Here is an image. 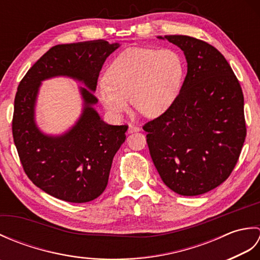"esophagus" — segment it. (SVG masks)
Wrapping results in <instances>:
<instances>
[{
  "mask_svg": "<svg viewBox=\"0 0 260 260\" xmlns=\"http://www.w3.org/2000/svg\"><path fill=\"white\" fill-rule=\"evenodd\" d=\"M141 131V128L139 126H135V125H129L128 126V133H134V132H139Z\"/></svg>",
  "mask_w": 260,
  "mask_h": 260,
  "instance_id": "34e87169",
  "label": "esophagus"
}]
</instances>
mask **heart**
Returning a JSON list of instances; mask_svg holds the SVG:
<instances>
[{
    "mask_svg": "<svg viewBox=\"0 0 260 260\" xmlns=\"http://www.w3.org/2000/svg\"><path fill=\"white\" fill-rule=\"evenodd\" d=\"M184 62L173 49L131 48L114 59L106 71V81L97 88V97L115 117L133 105L148 117L167 110L181 89Z\"/></svg>",
    "mask_w": 260,
    "mask_h": 260,
    "instance_id": "1",
    "label": "heart"
}]
</instances>
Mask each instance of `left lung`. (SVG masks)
<instances>
[{"instance_id":"8db88e82","label":"left lung","mask_w":260,"mask_h":260,"mask_svg":"<svg viewBox=\"0 0 260 260\" xmlns=\"http://www.w3.org/2000/svg\"><path fill=\"white\" fill-rule=\"evenodd\" d=\"M178 46L187 73L172 105L147 121L146 142L164 184L181 196H199L229 178L247 129L244 93L217 49L187 36H165Z\"/></svg>"}]
</instances>
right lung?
I'll list each match as a JSON object with an SVG mask.
<instances>
[{
    "label": "right lung",
    "instance_id": "obj_1",
    "mask_svg": "<svg viewBox=\"0 0 260 260\" xmlns=\"http://www.w3.org/2000/svg\"><path fill=\"white\" fill-rule=\"evenodd\" d=\"M119 47L105 40L58 45L47 51L20 81L14 99L12 133L20 161L33 184L60 200L84 203L106 189L116 152L126 139L127 125H109L92 105L105 60ZM67 75L82 81L84 109L67 134L49 137L37 128L34 107L42 80Z\"/></svg>",
    "mask_w": 260,
    "mask_h": 260
}]
</instances>
